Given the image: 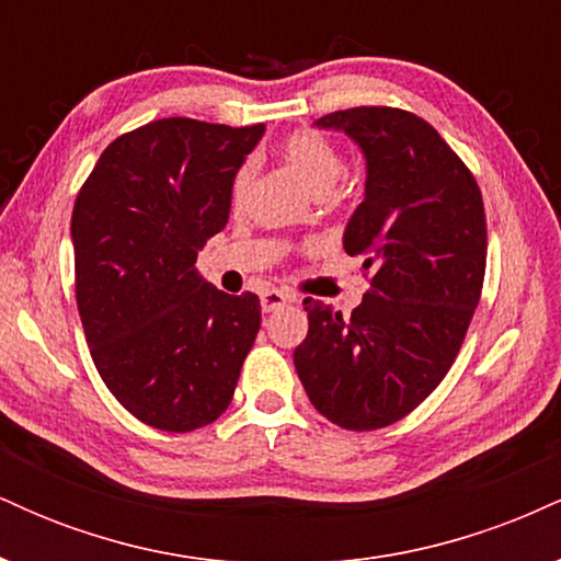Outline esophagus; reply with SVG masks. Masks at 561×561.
Masks as SVG:
<instances>
[{
    "instance_id": "1",
    "label": "esophagus",
    "mask_w": 561,
    "mask_h": 561,
    "mask_svg": "<svg viewBox=\"0 0 561 561\" xmlns=\"http://www.w3.org/2000/svg\"><path fill=\"white\" fill-rule=\"evenodd\" d=\"M287 302H295V295L282 293V289H266V293L261 295V308L266 313H272V311H276V308H282V306H287Z\"/></svg>"
}]
</instances>
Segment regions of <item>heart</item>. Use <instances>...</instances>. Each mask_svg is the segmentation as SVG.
<instances>
[{"instance_id": "obj_1", "label": "heart", "mask_w": 561, "mask_h": 561, "mask_svg": "<svg viewBox=\"0 0 561 561\" xmlns=\"http://www.w3.org/2000/svg\"><path fill=\"white\" fill-rule=\"evenodd\" d=\"M279 152L287 169L317 195H327L345 171L343 150L319 128H298V131H293L282 141ZM250 182H253V163H242L229 186V199L234 208H240L244 197H248Z\"/></svg>"}]
</instances>
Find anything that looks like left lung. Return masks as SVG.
Here are the masks:
<instances>
[{"label":"left lung","instance_id":"obj_1","mask_svg":"<svg viewBox=\"0 0 561 561\" xmlns=\"http://www.w3.org/2000/svg\"><path fill=\"white\" fill-rule=\"evenodd\" d=\"M366 156V197L343 248L369 279L351 313L306 298L295 369L319 414L343 430L390 427L433 392L459 356L485 279L478 179L420 115L388 105L337 111Z\"/></svg>","mask_w":561,"mask_h":561}]
</instances>
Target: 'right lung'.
Returning <instances> with one entry per match:
<instances>
[{
	"instance_id": "add662e5",
	"label": "right lung",
	"mask_w": 561,
	"mask_h": 561,
	"mask_svg": "<svg viewBox=\"0 0 561 561\" xmlns=\"http://www.w3.org/2000/svg\"><path fill=\"white\" fill-rule=\"evenodd\" d=\"M263 124L160 118L105 147L70 218L76 302L102 382L128 414L192 433L229 409L261 330L255 293L195 272L227 227L229 186Z\"/></svg>"
}]
</instances>
